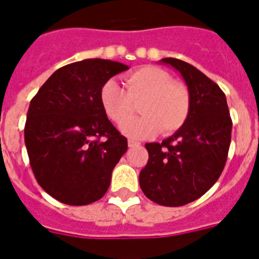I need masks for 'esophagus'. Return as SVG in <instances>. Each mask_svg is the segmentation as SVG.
Here are the masks:
<instances>
[{
  "mask_svg": "<svg viewBox=\"0 0 259 259\" xmlns=\"http://www.w3.org/2000/svg\"><path fill=\"white\" fill-rule=\"evenodd\" d=\"M127 145H129V148H137V146H140L141 144L137 141H134V140H129V141H127Z\"/></svg>",
  "mask_w": 259,
  "mask_h": 259,
  "instance_id": "34e87169",
  "label": "esophagus"
}]
</instances>
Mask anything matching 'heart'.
<instances>
[{"mask_svg": "<svg viewBox=\"0 0 259 259\" xmlns=\"http://www.w3.org/2000/svg\"><path fill=\"white\" fill-rule=\"evenodd\" d=\"M99 99L106 115L117 125L124 123L133 113L134 103L142 101V117L122 126L130 138L148 137L158 129L162 134L173 133L184 125L191 109L188 89L154 66L141 67L127 75L126 90L109 79L101 87Z\"/></svg>", "mask_w": 259, "mask_h": 259, "instance_id": "obj_1", "label": "heart"}]
</instances>
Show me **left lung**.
<instances>
[{"label": "left lung", "instance_id": "1", "mask_svg": "<svg viewBox=\"0 0 259 259\" xmlns=\"http://www.w3.org/2000/svg\"><path fill=\"white\" fill-rule=\"evenodd\" d=\"M181 74L191 95L187 121L161 144H145L149 160L140 172L145 196L165 207H180L203 196L223 172L233 121L225 93L189 63L162 59Z\"/></svg>", "mask_w": 259, "mask_h": 259}]
</instances>
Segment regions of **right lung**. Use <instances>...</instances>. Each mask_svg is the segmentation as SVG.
Segmentation results:
<instances>
[{"instance_id": "1", "label": "right lung", "mask_w": 259, "mask_h": 259, "mask_svg": "<svg viewBox=\"0 0 259 259\" xmlns=\"http://www.w3.org/2000/svg\"><path fill=\"white\" fill-rule=\"evenodd\" d=\"M129 67L105 59L71 63L32 98L24 137L30 168L47 193L68 205L99 200L127 140L103 111V83Z\"/></svg>"}]
</instances>
